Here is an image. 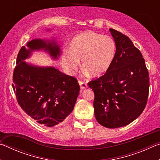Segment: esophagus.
I'll return each mask as SVG.
<instances>
[{"instance_id":"34e87169","label":"esophagus","mask_w":160,"mask_h":160,"mask_svg":"<svg viewBox=\"0 0 160 160\" xmlns=\"http://www.w3.org/2000/svg\"><path fill=\"white\" fill-rule=\"evenodd\" d=\"M78 83H79V85L80 86L81 90H85V89L87 88V87H88V85H87V84L85 82H82V81H79V82H78Z\"/></svg>"}]
</instances>
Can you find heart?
Segmentation results:
<instances>
[{
	"label": "heart",
	"mask_w": 160,
	"mask_h": 160,
	"mask_svg": "<svg viewBox=\"0 0 160 160\" xmlns=\"http://www.w3.org/2000/svg\"><path fill=\"white\" fill-rule=\"evenodd\" d=\"M116 54V44L112 37L84 32L72 38L63 61L70 70H75L82 60V69L92 77L99 78L109 71Z\"/></svg>",
	"instance_id": "heart-1"
}]
</instances>
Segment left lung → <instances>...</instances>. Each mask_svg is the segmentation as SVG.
I'll return each mask as SVG.
<instances>
[{"mask_svg":"<svg viewBox=\"0 0 160 160\" xmlns=\"http://www.w3.org/2000/svg\"><path fill=\"white\" fill-rule=\"evenodd\" d=\"M116 44L112 66L106 74L89 82L94 93V115L98 123L109 128L132 122L147 104L150 79L145 59L129 38L109 29Z\"/></svg>","mask_w":160,"mask_h":160,"instance_id":"obj_1","label":"left lung"}]
</instances>
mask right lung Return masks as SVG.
Here are the masks:
<instances>
[{
  "instance_id": "right-lung-1",
  "label": "right lung",
  "mask_w": 160,
  "mask_h": 160,
  "mask_svg": "<svg viewBox=\"0 0 160 160\" xmlns=\"http://www.w3.org/2000/svg\"><path fill=\"white\" fill-rule=\"evenodd\" d=\"M19 51L12 84L19 105L37 123L53 127L72 112L80 85L74 77L53 67H39L24 61L34 50L44 49L57 59L60 48L56 41L33 39Z\"/></svg>"
}]
</instances>
